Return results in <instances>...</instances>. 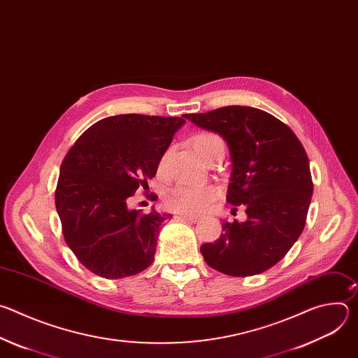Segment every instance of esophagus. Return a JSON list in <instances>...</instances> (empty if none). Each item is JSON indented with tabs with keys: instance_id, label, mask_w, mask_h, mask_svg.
Listing matches in <instances>:
<instances>
[{
	"instance_id": "obj_1",
	"label": "esophagus",
	"mask_w": 358,
	"mask_h": 358,
	"mask_svg": "<svg viewBox=\"0 0 358 358\" xmlns=\"http://www.w3.org/2000/svg\"><path fill=\"white\" fill-rule=\"evenodd\" d=\"M180 218H181V220H185V221H189V222H198V221H199V218H198L196 215H187V214H182V215H180Z\"/></svg>"
}]
</instances>
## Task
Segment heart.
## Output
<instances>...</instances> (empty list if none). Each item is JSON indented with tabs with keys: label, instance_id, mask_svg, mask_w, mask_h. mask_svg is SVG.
I'll list each match as a JSON object with an SVG mask.
<instances>
[{
	"label": "heart",
	"instance_id": "b5f03b06",
	"mask_svg": "<svg viewBox=\"0 0 358 358\" xmlns=\"http://www.w3.org/2000/svg\"><path fill=\"white\" fill-rule=\"evenodd\" d=\"M191 145L196 155L208 162L217 152L225 150L224 140L217 133L202 131L191 138ZM164 160H162L160 170L163 169ZM220 192L214 185H177L169 189L164 195L166 206L181 214H202L206 213L217 201Z\"/></svg>",
	"mask_w": 358,
	"mask_h": 358
}]
</instances>
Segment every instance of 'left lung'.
Here are the masks:
<instances>
[{
	"mask_svg": "<svg viewBox=\"0 0 358 358\" xmlns=\"http://www.w3.org/2000/svg\"><path fill=\"white\" fill-rule=\"evenodd\" d=\"M184 117L227 141L232 160L227 201L248 215L243 222H224L215 242L201 245L203 259L229 276L268 271L297 241L308 217L313 181L301 143L283 122L249 106Z\"/></svg>",
	"mask_w": 358,
	"mask_h": 358,
	"instance_id": "1",
	"label": "left lung"
}]
</instances>
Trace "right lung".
<instances>
[{
    "label": "right lung",
    "instance_id": "1",
    "mask_svg": "<svg viewBox=\"0 0 358 358\" xmlns=\"http://www.w3.org/2000/svg\"><path fill=\"white\" fill-rule=\"evenodd\" d=\"M182 117L101 119L65 156L55 206L68 246L94 275L122 279L155 261L160 228L171 215L129 210L127 199L137 188H148L174 133L185 123ZM151 196L156 201L157 195Z\"/></svg>",
    "mask_w": 358,
    "mask_h": 358
}]
</instances>
